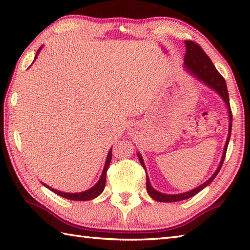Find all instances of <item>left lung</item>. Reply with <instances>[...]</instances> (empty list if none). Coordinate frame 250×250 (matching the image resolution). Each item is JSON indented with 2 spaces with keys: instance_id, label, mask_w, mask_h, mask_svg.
Returning a JSON list of instances; mask_svg holds the SVG:
<instances>
[{
  "instance_id": "left-lung-1",
  "label": "left lung",
  "mask_w": 250,
  "mask_h": 250,
  "mask_svg": "<svg viewBox=\"0 0 250 250\" xmlns=\"http://www.w3.org/2000/svg\"><path fill=\"white\" fill-rule=\"evenodd\" d=\"M185 45H186V56H185V65L186 68L188 71H190L192 74L198 77L201 82H203L206 86L210 87L211 89H214L215 91L218 93L222 100L225 101L227 106H228V110H229V134H228V139L225 145V149L224 153H222V158L218 168L216 169V172L213 174L208 180H206L204 184H202L199 186L198 188H195L191 191H188V192L185 193H179V194H164L161 192H158L157 190L153 189L150 185L149 178H148L147 174H146V187H147V192L149 194L153 200H156L158 202H177V201H183L186 199L192 198L193 195H195L202 189H204L206 186H208L215 177L217 176V174L219 173L220 168L224 164L225 158H226V153L228 149V144H229L230 141V136H231V129H232V111L230 107V101H229V93H228V89H227V83L225 78L220 75V73L216 70L215 65L213 64V62L209 59V57L207 56L204 50L201 48V46L198 45L192 41H185ZM137 157H139V160L142 164V167L145 168V163L144 160H143L142 156L140 153H137Z\"/></svg>"
}]
</instances>
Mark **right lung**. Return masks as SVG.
Listing matches in <instances>:
<instances>
[{
    "instance_id": "add662e5",
    "label": "right lung",
    "mask_w": 250,
    "mask_h": 250,
    "mask_svg": "<svg viewBox=\"0 0 250 250\" xmlns=\"http://www.w3.org/2000/svg\"><path fill=\"white\" fill-rule=\"evenodd\" d=\"M41 49H42V47H41L39 50H37L36 56H35V59H36L37 55H39V52H40ZM110 160H111V148H110V150L108 151L107 158H106V162H105V166H104L103 173H102V175H101L99 182L95 184L92 188H90L89 190L83 191V192H78V193L62 192V191L52 189L51 187H48V186H46L44 184L43 185L45 186V187L50 189L52 192H55L58 195L62 196V198H65V199H68V200H73V201H88V200H92L94 198H97L98 195H100L101 193L103 192V190L105 188V182H106V172H107V169H108V167H109V164H110Z\"/></svg>"
}]
</instances>
